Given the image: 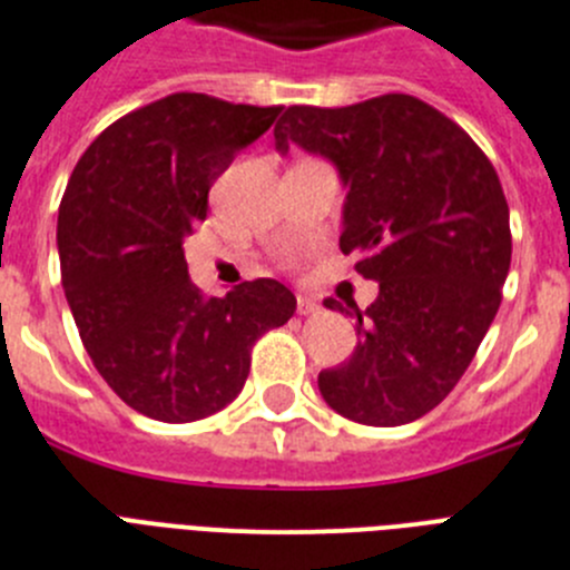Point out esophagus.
Here are the masks:
<instances>
[{
    "label": "esophagus",
    "mask_w": 570,
    "mask_h": 570,
    "mask_svg": "<svg viewBox=\"0 0 570 570\" xmlns=\"http://www.w3.org/2000/svg\"><path fill=\"white\" fill-rule=\"evenodd\" d=\"M297 312L301 315H315V312H321V301L312 295H297Z\"/></svg>",
    "instance_id": "esophagus-1"
}]
</instances>
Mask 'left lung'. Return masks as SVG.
Returning a JSON list of instances; mask_svg holds the SVG:
<instances>
[{
	"label": "left lung",
	"instance_id": "left-lung-1",
	"mask_svg": "<svg viewBox=\"0 0 570 570\" xmlns=\"http://www.w3.org/2000/svg\"><path fill=\"white\" fill-rule=\"evenodd\" d=\"M292 145L337 167L341 253L381 284L366 312L348 304L361 341L317 389L355 423H412L458 386L500 309L511 227L497 170L463 127L406 94L286 107L275 147Z\"/></svg>",
	"mask_w": 570,
	"mask_h": 570
}]
</instances>
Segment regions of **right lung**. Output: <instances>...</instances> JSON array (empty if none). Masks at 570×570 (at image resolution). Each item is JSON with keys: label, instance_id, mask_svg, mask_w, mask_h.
Instances as JSON below:
<instances>
[{"label": "right lung", "instance_id": "add662e5", "mask_svg": "<svg viewBox=\"0 0 570 570\" xmlns=\"http://www.w3.org/2000/svg\"><path fill=\"white\" fill-rule=\"evenodd\" d=\"M278 112L173 94L112 121L76 164L56 227L61 286L87 355L138 414L189 423L224 409L255 341L295 312L273 278L204 297L181 247L215 178Z\"/></svg>", "mask_w": 570, "mask_h": 570}]
</instances>
